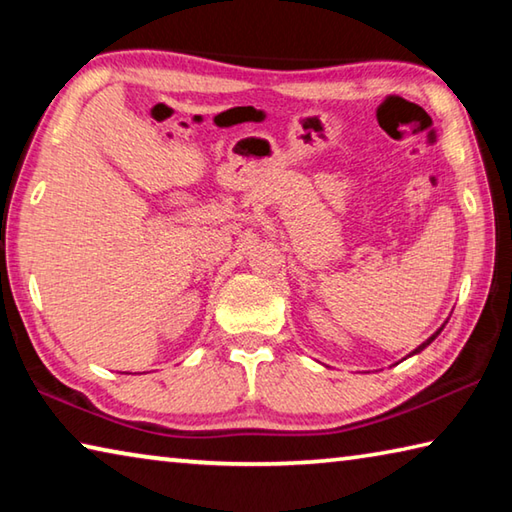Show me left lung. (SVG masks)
I'll return each mask as SVG.
<instances>
[{"label":"left lung","mask_w":512,"mask_h":512,"mask_svg":"<svg viewBox=\"0 0 512 512\" xmlns=\"http://www.w3.org/2000/svg\"><path fill=\"white\" fill-rule=\"evenodd\" d=\"M443 327H445V325H440V329H436V332H433V334L429 336V339H427V341H424V343H420V345H418V348H415V350H413V352L409 354V357H413V354H418V352H422L424 348H427V345H429V343H431L433 339H436V336H438L440 332H443Z\"/></svg>","instance_id":"8db88e82"}]
</instances>
